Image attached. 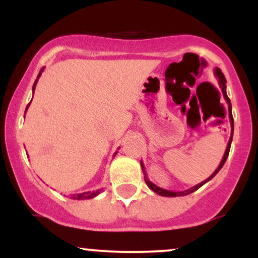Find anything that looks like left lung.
<instances>
[{"label": "left lung", "instance_id": "8db88e82", "mask_svg": "<svg viewBox=\"0 0 258 258\" xmlns=\"http://www.w3.org/2000/svg\"><path fill=\"white\" fill-rule=\"evenodd\" d=\"M215 75L217 76V79H218V85H220V87H221V90H222V93H223V97H224V99H226V102L228 103V111H229L230 127H232V131H230V138H229V141H228V144H227V149H226V152H224V155H223V158H222V160H221V162H220V166H218L217 168H216V171H215V172L212 173L211 176L209 177V178L204 180V182L199 183V184H197V185L191 186V188L186 189V190H182V191H173V190H167V189H164V188H160V186H158V185H156V184H154L153 182H150L149 178H148V176H147L146 168H144V164H143V162L141 161L142 171H143V173H144V180H146L147 185L149 186L150 189H152V190L154 191V193H156V194L161 195V197H170V198H176V197H184V195H188V194L193 193V191H195V190H198V189H199L200 186H203L204 184H205V183L209 182L210 179H212V178H214V177L216 176V174L218 173V171H220L221 168L223 167L224 162H226V160H227V158H228V154H229L230 144H232V141H233L234 120H233V115H232V104H230V100H229V98H228V96H227V86H226V84H227V80H226V78H224V75H223V74H222V72H221L220 69H218V68H216V69H215Z\"/></svg>", "mask_w": 258, "mask_h": 258}]
</instances>
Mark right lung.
Segmentation results:
<instances>
[{"instance_id": "obj_1", "label": "right lung", "mask_w": 258, "mask_h": 258, "mask_svg": "<svg viewBox=\"0 0 258 258\" xmlns=\"http://www.w3.org/2000/svg\"><path fill=\"white\" fill-rule=\"evenodd\" d=\"M42 72H43V68L40 70V73H38V75H37L36 81L34 82V86H32V92H35V87H36V84H37L38 79H40V76H41V74H42ZM31 100H32V99H31ZM30 103H31V102H30ZM30 103H29L28 106H26L25 112H26V110H28V108H29V105H30ZM116 154H117V152H115L114 155H112V156H115V155H116ZM100 191H102V189H99V190H93V191H85V193H80V194H73V195H72V199H74V200L92 199V198L97 197V195H98V194L100 193Z\"/></svg>"}]
</instances>
